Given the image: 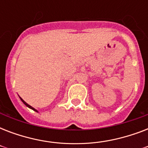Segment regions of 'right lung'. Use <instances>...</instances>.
<instances>
[{"mask_svg": "<svg viewBox=\"0 0 148 148\" xmlns=\"http://www.w3.org/2000/svg\"><path fill=\"white\" fill-rule=\"evenodd\" d=\"M20 97V99H21V101H22V102H23V103H24V104H25V105H26L27 107V108H31V109H32V110H34V111H36V112H38V110H36L35 108H34L33 107H31V105H29L28 103H26V102H25V101H24V100H23V99L21 98V97Z\"/></svg>", "mask_w": 148, "mask_h": 148, "instance_id": "1", "label": "right lung"}]
</instances>
